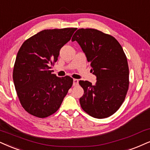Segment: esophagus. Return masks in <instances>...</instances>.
Returning <instances> with one entry per match:
<instances>
[{
    "label": "esophagus",
    "mask_w": 150,
    "mask_h": 150,
    "mask_svg": "<svg viewBox=\"0 0 150 150\" xmlns=\"http://www.w3.org/2000/svg\"><path fill=\"white\" fill-rule=\"evenodd\" d=\"M79 85V80L78 79H74L73 80V86H77Z\"/></svg>",
    "instance_id": "esophagus-1"
}]
</instances>
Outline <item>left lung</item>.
I'll return each instance as SVG.
<instances>
[{"label":"left lung","mask_w":150,"mask_h":150,"mask_svg":"<svg viewBox=\"0 0 150 150\" xmlns=\"http://www.w3.org/2000/svg\"><path fill=\"white\" fill-rule=\"evenodd\" d=\"M71 41L79 44L97 76L95 85L79 81L84 90L79 99L81 108L93 117H110L122 104L129 89V66L122 47L114 37L93 28L79 29Z\"/></svg>","instance_id":"obj_1"}]
</instances>
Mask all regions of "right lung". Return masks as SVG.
I'll use <instances>...</instances> for the list:
<instances>
[{
  "label": "right lung",
  "mask_w": 150,
  "mask_h": 150,
  "mask_svg": "<svg viewBox=\"0 0 150 150\" xmlns=\"http://www.w3.org/2000/svg\"><path fill=\"white\" fill-rule=\"evenodd\" d=\"M76 28L47 29L25 40L18 50L13 80L21 106L28 113L44 118L55 113L73 84V79L58 77L52 65L60 50Z\"/></svg>",
  "instance_id": "add662e5"
}]
</instances>
